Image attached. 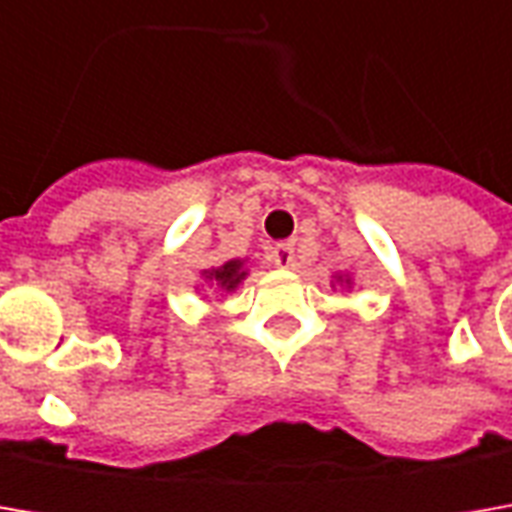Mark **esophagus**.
Wrapping results in <instances>:
<instances>
[{
  "mask_svg": "<svg viewBox=\"0 0 512 512\" xmlns=\"http://www.w3.org/2000/svg\"><path fill=\"white\" fill-rule=\"evenodd\" d=\"M270 262L276 267H293V262H296V247L290 245V242L273 245V250H270Z\"/></svg>",
  "mask_w": 512,
  "mask_h": 512,
  "instance_id": "obj_1",
  "label": "esophagus"
}]
</instances>
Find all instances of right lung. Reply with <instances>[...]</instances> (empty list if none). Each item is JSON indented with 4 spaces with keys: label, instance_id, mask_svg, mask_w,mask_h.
<instances>
[{
    "label": "right lung",
    "instance_id": "add662e5",
    "mask_svg": "<svg viewBox=\"0 0 512 512\" xmlns=\"http://www.w3.org/2000/svg\"><path fill=\"white\" fill-rule=\"evenodd\" d=\"M205 279L216 282V285L225 287V290H233V287L245 279V270H242V262H227V265L216 267V270H205Z\"/></svg>",
    "mask_w": 512,
    "mask_h": 512
}]
</instances>
